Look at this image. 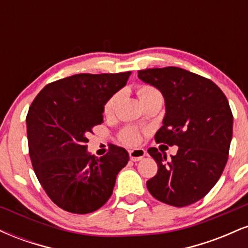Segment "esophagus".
I'll list each match as a JSON object with an SVG mask.
<instances>
[{
  "label": "esophagus",
  "instance_id": "1",
  "mask_svg": "<svg viewBox=\"0 0 248 248\" xmlns=\"http://www.w3.org/2000/svg\"><path fill=\"white\" fill-rule=\"evenodd\" d=\"M146 156V150L142 149V148H136V149H132L129 152V157L130 160L136 162L140 161Z\"/></svg>",
  "mask_w": 248,
  "mask_h": 248
}]
</instances>
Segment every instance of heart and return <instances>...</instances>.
<instances>
[{"instance_id":"obj_1","label":"heart","mask_w":248,"mask_h":248,"mask_svg":"<svg viewBox=\"0 0 248 248\" xmlns=\"http://www.w3.org/2000/svg\"><path fill=\"white\" fill-rule=\"evenodd\" d=\"M136 93H138L139 99H140L143 105H146L153 100H163V96H162L160 91L156 87L150 86V85H141L136 90ZM120 92H116L107 99V101L104 105V109H102L105 115H113L119 99H120ZM119 139L124 144H127V146H136L141 141V132L139 129H136V128L126 127L119 133Z\"/></svg>"}]
</instances>
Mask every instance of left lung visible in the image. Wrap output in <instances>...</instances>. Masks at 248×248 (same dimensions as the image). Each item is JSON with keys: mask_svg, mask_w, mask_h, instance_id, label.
<instances>
[{"mask_svg": "<svg viewBox=\"0 0 248 248\" xmlns=\"http://www.w3.org/2000/svg\"><path fill=\"white\" fill-rule=\"evenodd\" d=\"M138 76L166 100L155 141L178 146L169 161L157 148L148 149L158 167L147 181L148 190L168 205L196 203L215 186L229 158L233 115L227 98L212 80L181 67L140 70Z\"/></svg>", "mask_w": 248, "mask_h": 248, "instance_id": "obj_1", "label": "left lung"}]
</instances>
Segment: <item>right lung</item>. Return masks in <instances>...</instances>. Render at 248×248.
<instances>
[{"instance_id": "obj_1", "label": "right lung", "mask_w": 248, "mask_h": 248, "mask_svg": "<svg viewBox=\"0 0 248 248\" xmlns=\"http://www.w3.org/2000/svg\"><path fill=\"white\" fill-rule=\"evenodd\" d=\"M130 75L67 77L47 84L31 104L27 115L31 163L44 191L65 211L86 215L100 209L129 161L127 150L115 144L101 157L86 149L88 134L104 122L105 102Z\"/></svg>"}]
</instances>
